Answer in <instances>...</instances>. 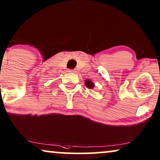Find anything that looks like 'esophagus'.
Segmentation results:
<instances>
[{
  "label": "esophagus",
  "instance_id": "34e87169",
  "mask_svg": "<svg viewBox=\"0 0 160 160\" xmlns=\"http://www.w3.org/2000/svg\"><path fill=\"white\" fill-rule=\"evenodd\" d=\"M68 72H69V73H76V71L75 70H68Z\"/></svg>",
  "mask_w": 160,
  "mask_h": 160
}]
</instances>
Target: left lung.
<instances>
[{
    "instance_id": "8db88e82",
    "label": "left lung",
    "mask_w": 160,
    "mask_h": 160,
    "mask_svg": "<svg viewBox=\"0 0 160 160\" xmlns=\"http://www.w3.org/2000/svg\"><path fill=\"white\" fill-rule=\"evenodd\" d=\"M85 85H86V87L87 88L89 89H93L94 87H95V84L92 82L90 79H88V78H87L86 80H85V82H84Z\"/></svg>"
}]
</instances>
